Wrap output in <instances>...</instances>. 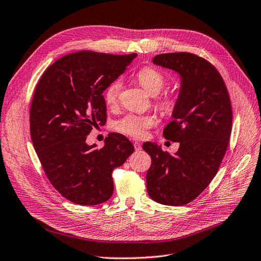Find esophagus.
<instances>
[{
    "label": "esophagus",
    "mask_w": 261,
    "mask_h": 261,
    "mask_svg": "<svg viewBox=\"0 0 261 261\" xmlns=\"http://www.w3.org/2000/svg\"><path fill=\"white\" fill-rule=\"evenodd\" d=\"M133 146H134V149L137 150V151H139V150L142 149V145H141L139 142H134V143H133Z\"/></svg>",
    "instance_id": "1"
}]
</instances>
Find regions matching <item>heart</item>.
<instances>
[{"label": "heart", "mask_w": 261, "mask_h": 261, "mask_svg": "<svg viewBox=\"0 0 261 261\" xmlns=\"http://www.w3.org/2000/svg\"><path fill=\"white\" fill-rule=\"evenodd\" d=\"M137 79L141 86L151 96L160 94L165 85V76L162 72L159 71L153 67H145L141 69ZM122 89V81L120 79L113 81L108 85L105 90V101L108 106H115L118 101L120 92ZM158 108L163 112L171 111L175 106V100L169 97H163L156 102ZM158 119L153 114H145V115H135L128 114L124 117L118 119L113 124V128L115 131L122 133L128 137L134 139L144 138L149 128L155 126Z\"/></svg>", "instance_id": "obj_1"}]
</instances>
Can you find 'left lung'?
Returning a JSON list of instances; mask_svg holds the SVG:
<instances>
[{"instance_id": "8db88e82", "label": "left lung", "mask_w": 261, "mask_h": 261, "mask_svg": "<svg viewBox=\"0 0 261 261\" xmlns=\"http://www.w3.org/2000/svg\"><path fill=\"white\" fill-rule=\"evenodd\" d=\"M152 63L180 75V89L164 138L179 142L175 154L147 142L151 156L146 175L151 199L167 206L194 200L217 175L227 149L232 111L223 77L208 61L187 53L159 54Z\"/></svg>"}]
</instances>
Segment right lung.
Returning a JSON list of instances; mask_svg holds the SVG:
<instances>
[{"label": "right lung", "mask_w": 261, "mask_h": 261, "mask_svg": "<svg viewBox=\"0 0 261 261\" xmlns=\"http://www.w3.org/2000/svg\"><path fill=\"white\" fill-rule=\"evenodd\" d=\"M137 53L80 51L63 56L43 72L34 93L30 128L34 148L51 185L71 202L99 205L114 191L112 172L134 151L111 133L101 149L87 145L93 127L107 121L103 92L126 71Z\"/></svg>", "instance_id": "obj_1"}]
</instances>
